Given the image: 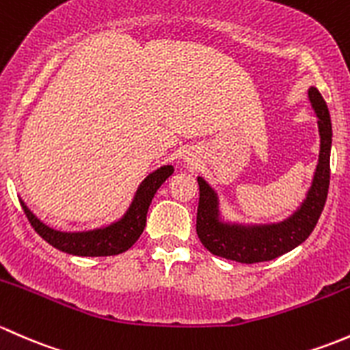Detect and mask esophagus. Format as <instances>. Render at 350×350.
Wrapping results in <instances>:
<instances>
[{"label": "esophagus", "mask_w": 350, "mask_h": 350, "mask_svg": "<svg viewBox=\"0 0 350 350\" xmlns=\"http://www.w3.org/2000/svg\"><path fill=\"white\" fill-rule=\"evenodd\" d=\"M185 160H187V163H189V165H193V158L192 157H187Z\"/></svg>", "instance_id": "esophagus-1"}]
</instances>
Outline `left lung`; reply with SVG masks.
<instances>
[{"mask_svg": "<svg viewBox=\"0 0 350 350\" xmlns=\"http://www.w3.org/2000/svg\"><path fill=\"white\" fill-rule=\"evenodd\" d=\"M308 99L319 118L320 153L312 187L307 199L288 219L276 224H236L224 222L219 211L215 190L202 176L199 182V208H197V234L200 243L212 254L230 261L253 265L271 261L300 246L315 229L325 205L330 183V146H332V122L327 103L317 88L308 89Z\"/></svg>", "mask_w": 350, "mask_h": 350, "instance_id": "1", "label": "left lung"}]
</instances>
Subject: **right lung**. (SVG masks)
Returning <instances> with one entry per match:
<instances>
[{
	"instance_id": "add662e5",
	"label": "right lung",
	"mask_w": 350,
	"mask_h": 350,
	"mask_svg": "<svg viewBox=\"0 0 350 350\" xmlns=\"http://www.w3.org/2000/svg\"><path fill=\"white\" fill-rule=\"evenodd\" d=\"M174 174L172 165H163L139 183L131 205L120 221L106 226V228L81 230V232H64L43 224L40 219L27 207L23 200H20L28 221L33 229L46 241L64 253L74 256H113L128 251L142 236L146 226V214L151 199L154 197L161 183Z\"/></svg>"
}]
</instances>
